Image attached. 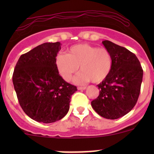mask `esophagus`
Listing matches in <instances>:
<instances>
[{"instance_id":"esophagus-1","label":"esophagus","mask_w":154,"mask_h":154,"mask_svg":"<svg viewBox=\"0 0 154 154\" xmlns=\"http://www.w3.org/2000/svg\"><path fill=\"white\" fill-rule=\"evenodd\" d=\"M86 86H79V87H77V89H78V90H84V89H86Z\"/></svg>"}]
</instances>
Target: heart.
<instances>
[{"mask_svg": "<svg viewBox=\"0 0 154 154\" xmlns=\"http://www.w3.org/2000/svg\"><path fill=\"white\" fill-rule=\"evenodd\" d=\"M55 63L59 73L66 81H70L80 67L82 72L74 79L75 83L83 84L90 80L100 83L111 72L112 57L105 48L78 44L70 48L68 54H57Z\"/></svg>", "mask_w": 154, "mask_h": 154, "instance_id": "obj_1", "label": "heart"}]
</instances>
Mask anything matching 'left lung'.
<instances>
[{
	"label": "left lung",
	"mask_w": 154,
	"mask_h": 154,
	"mask_svg": "<svg viewBox=\"0 0 154 154\" xmlns=\"http://www.w3.org/2000/svg\"><path fill=\"white\" fill-rule=\"evenodd\" d=\"M112 57L109 75L97 85L98 97L91 102L94 111L107 119H117L131 111L139 94L143 77L140 62L133 53L112 42H102Z\"/></svg>",
	"instance_id": "1"
}]
</instances>
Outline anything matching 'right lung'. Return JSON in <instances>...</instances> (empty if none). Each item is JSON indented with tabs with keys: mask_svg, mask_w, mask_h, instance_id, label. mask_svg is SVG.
I'll use <instances>...</instances> for the list:
<instances>
[{
	"mask_svg": "<svg viewBox=\"0 0 154 154\" xmlns=\"http://www.w3.org/2000/svg\"><path fill=\"white\" fill-rule=\"evenodd\" d=\"M60 42H46L22 54L16 63L12 82L18 102L33 120L53 123L69 110L71 95L77 87L60 75L55 60Z\"/></svg>",
	"mask_w": 154,
	"mask_h": 154,
	"instance_id": "obj_1",
	"label": "right lung"
}]
</instances>
